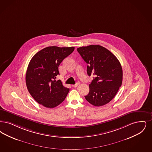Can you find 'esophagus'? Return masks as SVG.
I'll return each mask as SVG.
<instances>
[{"instance_id": "1", "label": "esophagus", "mask_w": 152, "mask_h": 152, "mask_svg": "<svg viewBox=\"0 0 152 152\" xmlns=\"http://www.w3.org/2000/svg\"><path fill=\"white\" fill-rule=\"evenodd\" d=\"M79 84H80V83L77 82L76 84H74V85H72V86L73 87V88H76V87H77Z\"/></svg>"}]
</instances>
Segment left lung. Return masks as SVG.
Returning <instances> with one entry per match:
<instances>
[{
	"label": "left lung",
	"mask_w": 152,
	"mask_h": 152,
	"mask_svg": "<svg viewBox=\"0 0 152 152\" xmlns=\"http://www.w3.org/2000/svg\"><path fill=\"white\" fill-rule=\"evenodd\" d=\"M88 64L87 73L94 77L89 84L86 100L95 106H103L115 96L123 80L121 64L115 56L100 45H89L77 49Z\"/></svg>",
	"instance_id": "8db88e82"
}]
</instances>
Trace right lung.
Instances as JSON below:
<instances>
[{
	"label": "right lung",
	"mask_w": 152,
	"mask_h": 152,
	"mask_svg": "<svg viewBox=\"0 0 152 152\" xmlns=\"http://www.w3.org/2000/svg\"><path fill=\"white\" fill-rule=\"evenodd\" d=\"M74 47L49 46L40 50L31 58L26 73V84L32 97L40 104L54 108L67 97L69 89L60 80L58 67L64 58L71 54Z\"/></svg>",
	"instance_id": "obj_1"
}]
</instances>
